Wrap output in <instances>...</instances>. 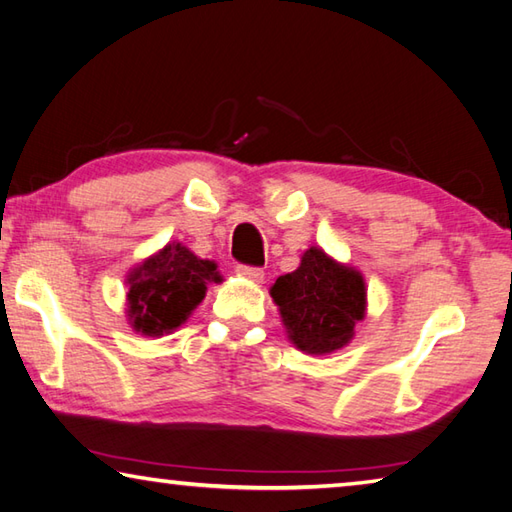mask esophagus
<instances>
[{
    "label": "esophagus",
    "mask_w": 512,
    "mask_h": 512,
    "mask_svg": "<svg viewBox=\"0 0 512 512\" xmlns=\"http://www.w3.org/2000/svg\"><path fill=\"white\" fill-rule=\"evenodd\" d=\"M237 275H242V277L250 279V282H262V279H264V270L259 268V266L239 264V266H237Z\"/></svg>",
    "instance_id": "34e87169"
}]
</instances>
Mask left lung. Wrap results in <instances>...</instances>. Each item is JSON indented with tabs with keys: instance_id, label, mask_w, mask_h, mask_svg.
Wrapping results in <instances>:
<instances>
[{
	"instance_id": "1",
	"label": "left lung",
	"mask_w": 512,
	"mask_h": 512,
	"mask_svg": "<svg viewBox=\"0 0 512 512\" xmlns=\"http://www.w3.org/2000/svg\"><path fill=\"white\" fill-rule=\"evenodd\" d=\"M270 295L293 344L310 355L344 348L366 310L362 275L315 246L306 250L295 273L277 279Z\"/></svg>"
}]
</instances>
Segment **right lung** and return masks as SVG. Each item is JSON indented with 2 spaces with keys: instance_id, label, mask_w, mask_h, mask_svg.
<instances>
[{
  "instance_id": "add662e5",
  "label": "right lung",
  "mask_w": 512,
  "mask_h": 512,
  "mask_svg": "<svg viewBox=\"0 0 512 512\" xmlns=\"http://www.w3.org/2000/svg\"><path fill=\"white\" fill-rule=\"evenodd\" d=\"M206 282H222L217 266L182 244H168L128 277L130 324L150 337L170 333L202 302Z\"/></svg>"
}]
</instances>
